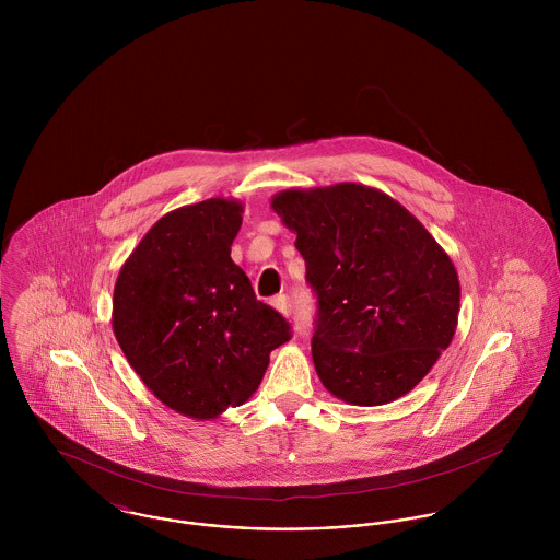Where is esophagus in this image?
Instances as JSON below:
<instances>
[{
  "mask_svg": "<svg viewBox=\"0 0 560 560\" xmlns=\"http://www.w3.org/2000/svg\"><path fill=\"white\" fill-rule=\"evenodd\" d=\"M271 304H273V308H278L282 315H289V313H291V300H289L287 295H276V298L271 300Z\"/></svg>",
  "mask_w": 560,
  "mask_h": 560,
  "instance_id": "esophagus-1",
  "label": "esophagus"
}]
</instances>
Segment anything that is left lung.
Here are the masks:
<instances>
[{
    "label": "left lung",
    "mask_w": 560,
    "mask_h": 560,
    "mask_svg": "<svg viewBox=\"0 0 560 560\" xmlns=\"http://www.w3.org/2000/svg\"><path fill=\"white\" fill-rule=\"evenodd\" d=\"M271 207L298 235L317 295L313 360L323 386L366 407L407 395L455 336L462 289L448 254L366 185L287 189Z\"/></svg>",
    "instance_id": "8db88e82"
}]
</instances>
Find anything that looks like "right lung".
<instances>
[{"mask_svg": "<svg viewBox=\"0 0 560 560\" xmlns=\"http://www.w3.org/2000/svg\"><path fill=\"white\" fill-rule=\"evenodd\" d=\"M241 213L224 198L170 211L114 287L112 325L129 364L161 402L196 420L249 399L269 353L291 338L231 258Z\"/></svg>", "mask_w": 560, "mask_h": 560, "instance_id": "obj_1", "label": "right lung"}]
</instances>
